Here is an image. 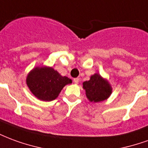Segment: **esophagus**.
<instances>
[{
  "instance_id": "34e87169",
  "label": "esophagus",
  "mask_w": 148,
  "mask_h": 148,
  "mask_svg": "<svg viewBox=\"0 0 148 148\" xmlns=\"http://www.w3.org/2000/svg\"><path fill=\"white\" fill-rule=\"evenodd\" d=\"M74 83L77 84L78 82H79V78H77H77H74Z\"/></svg>"
}]
</instances>
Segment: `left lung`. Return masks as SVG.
Wrapping results in <instances>:
<instances>
[{"instance_id":"8db88e82","label":"left lung","mask_w":148,"mask_h":148,"mask_svg":"<svg viewBox=\"0 0 148 148\" xmlns=\"http://www.w3.org/2000/svg\"><path fill=\"white\" fill-rule=\"evenodd\" d=\"M83 89L88 99L92 102H100L107 99L112 93L109 82L98 74L90 77V81L83 82Z\"/></svg>"}]
</instances>
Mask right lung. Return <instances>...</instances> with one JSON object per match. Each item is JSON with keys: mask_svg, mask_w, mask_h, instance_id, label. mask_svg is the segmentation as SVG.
<instances>
[{"mask_svg": "<svg viewBox=\"0 0 148 148\" xmlns=\"http://www.w3.org/2000/svg\"><path fill=\"white\" fill-rule=\"evenodd\" d=\"M72 81L62 77L51 67H36L28 74L27 85L37 98L51 101L58 96L62 88Z\"/></svg>", "mask_w": 148, "mask_h": 148, "instance_id": "right-lung-1", "label": "right lung"}]
</instances>
